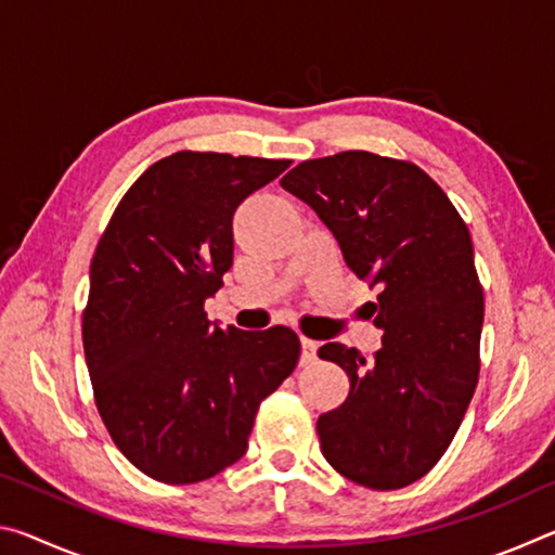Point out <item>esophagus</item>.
Listing matches in <instances>:
<instances>
[{"label":"esophagus","instance_id":"34e87169","mask_svg":"<svg viewBox=\"0 0 555 555\" xmlns=\"http://www.w3.org/2000/svg\"><path fill=\"white\" fill-rule=\"evenodd\" d=\"M318 360V343L311 337H300V364H313Z\"/></svg>","mask_w":555,"mask_h":555}]
</instances>
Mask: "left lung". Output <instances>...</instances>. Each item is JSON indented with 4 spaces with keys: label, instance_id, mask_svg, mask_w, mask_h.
<instances>
[{
    "label": "left lung",
    "instance_id": "8db88e82",
    "mask_svg": "<svg viewBox=\"0 0 555 555\" xmlns=\"http://www.w3.org/2000/svg\"><path fill=\"white\" fill-rule=\"evenodd\" d=\"M281 188L311 205L347 267L377 288L367 304L382 347L318 350L350 377L340 406L318 418L327 463L370 490L424 477L455 438L480 374L485 318L465 220L424 168L372 152L304 162Z\"/></svg>",
    "mask_w": 555,
    "mask_h": 555
}]
</instances>
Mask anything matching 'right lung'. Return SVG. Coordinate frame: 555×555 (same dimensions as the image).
<instances>
[{"label": "right lung", "mask_w": 555, "mask_h": 555, "mask_svg": "<svg viewBox=\"0 0 555 555\" xmlns=\"http://www.w3.org/2000/svg\"><path fill=\"white\" fill-rule=\"evenodd\" d=\"M286 158L178 152L137 178L90 264L82 347L112 440L152 480L193 485L247 453L259 403L300 357L284 325L228 331L205 298L232 267V218Z\"/></svg>", "instance_id": "1"}]
</instances>
